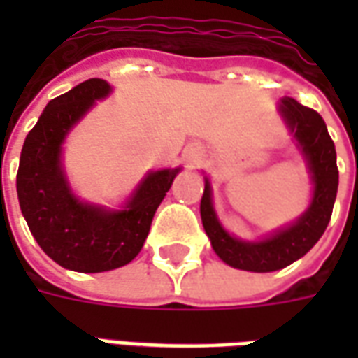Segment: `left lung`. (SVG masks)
Listing matches in <instances>:
<instances>
[{"mask_svg": "<svg viewBox=\"0 0 358 358\" xmlns=\"http://www.w3.org/2000/svg\"><path fill=\"white\" fill-rule=\"evenodd\" d=\"M278 113L293 136L295 145L307 161L313 180V199L307 210L292 224L274 230L257 241L240 240L220 224L213 207V187L205 178L201 197L203 228L210 245L226 264L249 272H274L307 255L330 222L334 201L338 195L339 172L336 164V145L326 122L316 110L308 109L293 97H284Z\"/></svg>", "mask_w": 358, "mask_h": 358, "instance_id": "obj_1", "label": "left lung"}]
</instances>
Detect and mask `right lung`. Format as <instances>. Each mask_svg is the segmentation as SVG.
Listing matches in <instances>:
<instances>
[{
    "mask_svg": "<svg viewBox=\"0 0 358 358\" xmlns=\"http://www.w3.org/2000/svg\"><path fill=\"white\" fill-rule=\"evenodd\" d=\"M110 94L101 78H90L59 95L28 132L20 151L17 194L30 232L63 268L105 272L138 255L151 220L180 169L148 172L120 209L80 201L63 166V143L84 115Z\"/></svg>",
    "mask_w": 358,
    "mask_h": 358,
    "instance_id": "add662e5",
    "label": "right lung"
}]
</instances>
